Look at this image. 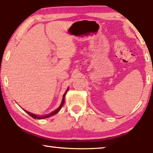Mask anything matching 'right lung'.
<instances>
[{
  "instance_id": "add662e5",
  "label": "right lung",
  "mask_w": 153,
  "mask_h": 153,
  "mask_svg": "<svg viewBox=\"0 0 153 153\" xmlns=\"http://www.w3.org/2000/svg\"><path fill=\"white\" fill-rule=\"evenodd\" d=\"M68 88L67 89V90L66 91V92L64 93V96H63L62 101V103H61V104H60V105H59V107L57 109H56L55 111H53V112H52V113H51L48 114V115H42V116H39V115H35V114L30 113H29V112H28V111H25V110H24V111H25L26 112V113H27L28 114V115H29L30 116H31V117H32L33 118H34V119H38V120H40V119H45V118H47V117H51V116H52V115H55V114L57 113L58 112L60 111L61 108H62V107L63 106V105L64 104V102H65V101H64V98H65V95H66V94L67 91H68Z\"/></svg>"
}]
</instances>
